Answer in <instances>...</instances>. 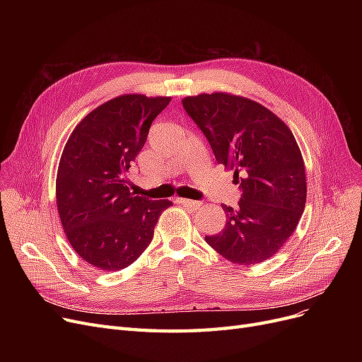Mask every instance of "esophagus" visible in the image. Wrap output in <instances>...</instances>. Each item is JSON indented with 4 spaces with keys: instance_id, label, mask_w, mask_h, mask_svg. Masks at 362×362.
<instances>
[{
    "instance_id": "1",
    "label": "esophagus",
    "mask_w": 362,
    "mask_h": 362,
    "mask_svg": "<svg viewBox=\"0 0 362 362\" xmlns=\"http://www.w3.org/2000/svg\"><path fill=\"white\" fill-rule=\"evenodd\" d=\"M176 202H177V204H182V205H185V206H189V208H198V206H201V202H199V201L185 199V198H177Z\"/></svg>"
}]
</instances>
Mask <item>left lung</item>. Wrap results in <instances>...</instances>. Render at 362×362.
I'll list each match as a JSON object with an SVG mask.
<instances>
[{"label":"left lung","instance_id":"obj_1","mask_svg":"<svg viewBox=\"0 0 362 362\" xmlns=\"http://www.w3.org/2000/svg\"><path fill=\"white\" fill-rule=\"evenodd\" d=\"M182 104L242 191L239 206L221 205L224 229L205 236L206 243L242 265L272 258L295 232L307 201L293 133L269 108L238 95L199 93Z\"/></svg>","mask_w":362,"mask_h":362}]
</instances>
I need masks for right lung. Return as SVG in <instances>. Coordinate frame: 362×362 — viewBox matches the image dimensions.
Instances as JSON below:
<instances>
[{
	"mask_svg": "<svg viewBox=\"0 0 362 362\" xmlns=\"http://www.w3.org/2000/svg\"><path fill=\"white\" fill-rule=\"evenodd\" d=\"M171 98L129 93L90 111L76 126L57 171V208L64 233L88 264L129 267L146 250L160 214L173 205L130 192L127 173L149 127Z\"/></svg>",
	"mask_w": 362,
	"mask_h": 362,
	"instance_id": "add662e5",
	"label": "right lung"
}]
</instances>
